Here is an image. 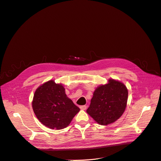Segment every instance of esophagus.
Wrapping results in <instances>:
<instances>
[{
  "label": "esophagus",
  "instance_id": "esophagus-1",
  "mask_svg": "<svg viewBox=\"0 0 161 161\" xmlns=\"http://www.w3.org/2000/svg\"><path fill=\"white\" fill-rule=\"evenodd\" d=\"M80 109H81V110H86V109L87 108V106H86V105L80 106Z\"/></svg>",
  "mask_w": 161,
  "mask_h": 161
}]
</instances>
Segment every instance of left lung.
<instances>
[{
	"label": "left lung",
	"instance_id": "obj_1",
	"mask_svg": "<svg viewBox=\"0 0 161 161\" xmlns=\"http://www.w3.org/2000/svg\"><path fill=\"white\" fill-rule=\"evenodd\" d=\"M128 91L124 83L109 79L94 91L87 114L99 124L107 125L122 116L127 106Z\"/></svg>",
	"mask_w": 161,
	"mask_h": 161
}]
</instances>
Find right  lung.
I'll list each match as a JSON object with an SVG mask.
<instances>
[{"instance_id":"right-lung-1","label":"right lung","mask_w":161,"mask_h":161,"mask_svg":"<svg viewBox=\"0 0 161 161\" xmlns=\"http://www.w3.org/2000/svg\"><path fill=\"white\" fill-rule=\"evenodd\" d=\"M32 108L42 124L51 129L62 130L70 124L80 108L67 97L62 83L49 80L35 92Z\"/></svg>"}]
</instances>
